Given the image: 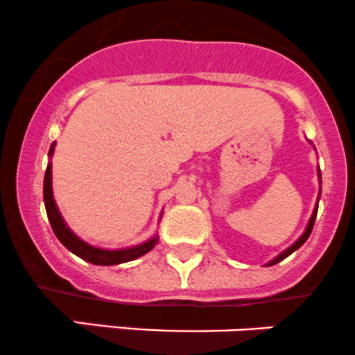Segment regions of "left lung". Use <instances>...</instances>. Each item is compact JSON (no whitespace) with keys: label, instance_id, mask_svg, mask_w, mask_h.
I'll list each match as a JSON object with an SVG mask.
<instances>
[{"label":"left lung","instance_id":"left-lung-1","mask_svg":"<svg viewBox=\"0 0 355 355\" xmlns=\"http://www.w3.org/2000/svg\"><path fill=\"white\" fill-rule=\"evenodd\" d=\"M318 202H320V200H318ZM316 214H318V207H314V211H313V215H311V218H309V224H308V227H306V231H304V234H302L301 237H299L297 241H295L294 244H292V246H288L286 251H282V253L279 254V257L277 258H273L272 261L268 263V266L270 265H275V263H279V261H282L284 258H287L288 254H292L294 253L295 250H299V248L302 246V244L306 243V241H308V237H309V234H311V231H313V225H314V218H316Z\"/></svg>","mask_w":355,"mask_h":355}]
</instances>
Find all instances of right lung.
Wrapping results in <instances>:
<instances>
[{
  "label": "right lung",
  "mask_w": 355,
  "mask_h": 355,
  "mask_svg": "<svg viewBox=\"0 0 355 355\" xmlns=\"http://www.w3.org/2000/svg\"><path fill=\"white\" fill-rule=\"evenodd\" d=\"M54 145H51L49 155H53ZM44 205H46L47 218L51 222V227H53L54 234H56L58 239L61 241L64 248H68L73 254L80 257L85 261L92 263V265H101V266H109V265H119V263L131 261V259H137L144 254H147L157 244L159 237L153 236L152 239L145 241V243L138 244V246L124 248V250H102V248H96L87 244L85 241L80 239L78 236L71 232V229L68 227L67 222L61 217L60 210H58L56 202H54L53 196V174H51V164H47L46 176H44Z\"/></svg>",
  "instance_id": "right-lung-1"
}]
</instances>
